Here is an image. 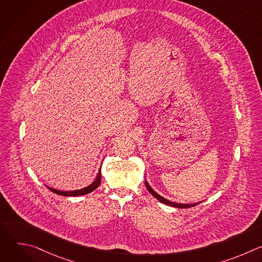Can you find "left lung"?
<instances>
[{
  "mask_svg": "<svg viewBox=\"0 0 262 262\" xmlns=\"http://www.w3.org/2000/svg\"><path fill=\"white\" fill-rule=\"evenodd\" d=\"M145 185H146L147 190L149 191V193H150L154 197H156L160 202L165 203V204H167V205H170V206H172V207H176V208H190V207H193V206H195V205H197V204L200 203V202H196V203L188 204V203H176V202H172V201H170V200L164 198V197L161 196L160 194H158L155 190H152V188H151L150 185H149V183L147 182V180H145Z\"/></svg>",
  "mask_w": 262,
  "mask_h": 262,
  "instance_id": "8db88e82",
  "label": "left lung"
}]
</instances>
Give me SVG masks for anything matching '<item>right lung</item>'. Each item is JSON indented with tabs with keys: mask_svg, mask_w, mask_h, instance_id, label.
Returning a JSON list of instances; mask_svg holds the SVG:
<instances>
[{
	"mask_svg": "<svg viewBox=\"0 0 262 262\" xmlns=\"http://www.w3.org/2000/svg\"><path fill=\"white\" fill-rule=\"evenodd\" d=\"M100 181H101V168H100V170L98 171V174H97L95 180H94L91 184H89L88 186H86V188H84V189L76 190V191H59V190L50 188V186H48V189H49L50 191H52L53 193H55V194H57V195H60V196H64V197L82 196V195L89 194V193L93 192L95 189H97V186L100 184Z\"/></svg>",
	"mask_w": 262,
	"mask_h": 262,
	"instance_id": "obj_1",
	"label": "right lung"
}]
</instances>
